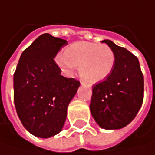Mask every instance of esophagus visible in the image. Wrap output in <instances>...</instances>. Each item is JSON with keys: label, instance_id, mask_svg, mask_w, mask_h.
<instances>
[{"label": "esophagus", "instance_id": "34e87169", "mask_svg": "<svg viewBox=\"0 0 155 155\" xmlns=\"http://www.w3.org/2000/svg\"><path fill=\"white\" fill-rule=\"evenodd\" d=\"M81 85H85L86 83H85L84 81H81Z\"/></svg>", "mask_w": 155, "mask_h": 155}]
</instances>
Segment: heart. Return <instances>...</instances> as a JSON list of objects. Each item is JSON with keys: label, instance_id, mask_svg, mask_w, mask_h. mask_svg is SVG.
Here are the masks:
<instances>
[{"label": "heart", "instance_id": "obj_1", "mask_svg": "<svg viewBox=\"0 0 155 155\" xmlns=\"http://www.w3.org/2000/svg\"><path fill=\"white\" fill-rule=\"evenodd\" d=\"M56 63L64 74L72 75L74 67L88 82H97L107 78L114 70L115 54L106 44L78 41L56 57Z\"/></svg>", "mask_w": 155, "mask_h": 155}]
</instances>
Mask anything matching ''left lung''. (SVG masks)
I'll return each mask as SVG.
<instances>
[{
    "label": "left lung",
    "instance_id": "obj_1",
    "mask_svg": "<svg viewBox=\"0 0 155 155\" xmlns=\"http://www.w3.org/2000/svg\"><path fill=\"white\" fill-rule=\"evenodd\" d=\"M115 54V64L104 81L93 86L91 112L105 130H119L136 117L144 99V76L139 61L125 48L104 40Z\"/></svg>",
    "mask_w": 155,
    "mask_h": 155
}]
</instances>
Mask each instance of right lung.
Listing matches in <instances>:
<instances>
[{"label": "right lung", "instance_id": "1", "mask_svg": "<svg viewBox=\"0 0 155 155\" xmlns=\"http://www.w3.org/2000/svg\"><path fill=\"white\" fill-rule=\"evenodd\" d=\"M65 40L40 35L22 53L14 74V103L23 126L34 136L48 138L62 130L67 106L80 81L61 75L54 58Z\"/></svg>", "mask_w": 155, "mask_h": 155}]
</instances>
